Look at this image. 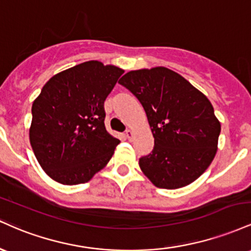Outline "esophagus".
<instances>
[{"instance_id":"34e87169","label":"esophagus","mask_w":251,"mask_h":251,"mask_svg":"<svg viewBox=\"0 0 251 251\" xmlns=\"http://www.w3.org/2000/svg\"><path fill=\"white\" fill-rule=\"evenodd\" d=\"M133 135H134V132L132 131V129H127V131H126V137H127L128 140H131L132 138H133Z\"/></svg>"}]
</instances>
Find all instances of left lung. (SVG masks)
I'll return each mask as SVG.
<instances>
[{"label": "left lung", "mask_w": 251, "mask_h": 251, "mask_svg": "<svg viewBox=\"0 0 251 251\" xmlns=\"http://www.w3.org/2000/svg\"><path fill=\"white\" fill-rule=\"evenodd\" d=\"M119 83L142 103L153 134V151L139 159L152 184L179 189L203 175L214 160L221 133L208 98L166 67L131 71Z\"/></svg>", "instance_id": "1"}]
</instances>
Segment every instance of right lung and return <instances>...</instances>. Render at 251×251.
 Masks as SVG:
<instances>
[{
	"label": "right lung",
	"mask_w": 251,
	"mask_h": 251,
	"mask_svg": "<svg viewBox=\"0 0 251 251\" xmlns=\"http://www.w3.org/2000/svg\"><path fill=\"white\" fill-rule=\"evenodd\" d=\"M123 73L92 60L43 86L31 106L29 140L51 179L63 185L87 183L107 165L120 140L106 131L103 102Z\"/></svg>",
	"instance_id": "1"
}]
</instances>
